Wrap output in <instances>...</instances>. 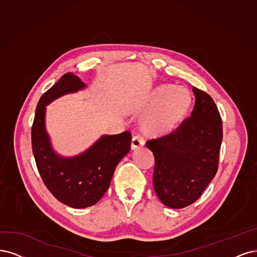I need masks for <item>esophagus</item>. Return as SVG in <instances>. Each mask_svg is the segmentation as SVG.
Listing matches in <instances>:
<instances>
[{
    "label": "esophagus",
    "instance_id": "34e87169",
    "mask_svg": "<svg viewBox=\"0 0 257 257\" xmlns=\"http://www.w3.org/2000/svg\"><path fill=\"white\" fill-rule=\"evenodd\" d=\"M144 145V140L141 138L140 136H135L132 137L131 140V150H137V148L142 147Z\"/></svg>",
    "mask_w": 257,
    "mask_h": 257
}]
</instances>
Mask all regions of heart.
<instances>
[{
  "label": "heart",
  "instance_id": "obj_1",
  "mask_svg": "<svg viewBox=\"0 0 257 257\" xmlns=\"http://www.w3.org/2000/svg\"><path fill=\"white\" fill-rule=\"evenodd\" d=\"M151 103L156 104L142 121V129L152 137L170 135L184 120L191 104V94L186 87L162 84L151 95Z\"/></svg>",
  "mask_w": 257,
  "mask_h": 257
}]
</instances>
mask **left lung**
Returning <instances> with one entry per match:
<instances>
[{
    "instance_id": "8db88e82",
    "label": "left lung",
    "mask_w": 257,
    "mask_h": 257,
    "mask_svg": "<svg viewBox=\"0 0 257 257\" xmlns=\"http://www.w3.org/2000/svg\"><path fill=\"white\" fill-rule=\"evenodd\" d=\"M195 104L170 135L148 141L155 157L154 189L170 208L194 203L216 176L223 138L222 119L213 99L193 87Z\"/></svg>"
}]
</instances>
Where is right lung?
Listing matches in <instances>:
<instances>
[{"label": "right lung", "instance_id": "obj_1", "mask_svg": "<svg viewBox=\"0 0 257 257\" xmlns=\"http://www.w3.org/2000/svg\"><path fill=\"white\" fill-rule=\"evenodd\" d=\"M85 84L71 72L41 96L32 126V150L45 186L61 203L72 208L95 205L110 187L118 162L130 151L131 134L103 136L86 152L73 158L57 156L45 129L46 105L62 95L77 92Z\"/></svg>", "mask_w": 257, "mask_h": 257}]
</instances>
